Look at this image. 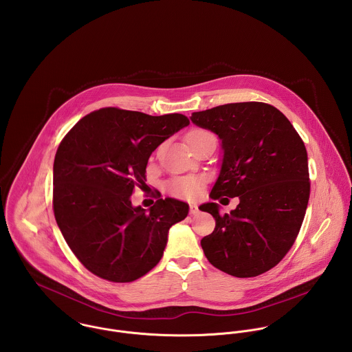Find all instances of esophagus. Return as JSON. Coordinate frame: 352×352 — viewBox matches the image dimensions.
Here are the masks:
<instances>
[{
	"label": "esophagus",
	"mask_w": 352,
	"mask_h": 352,
	"mask_svg": "<svg viewBox=\"0 0 352 352\" xmlns=\"http://www.w3.org/2000/svg\"><path fill=\"white\" fill-rule=\"evenodd\" d=\"M198 211H199L198 206H197L195 203H191V204H190V212H191L192 215H195V214H198Z\"/></svg>",
	"instance_id": "1"
}]
</instances>
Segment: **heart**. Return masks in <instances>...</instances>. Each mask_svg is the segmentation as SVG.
Returning a JSON list of instances; mask_svg holds the SVG:
<instances>
[{
  "label": "heart",
  "instance_id": "b5f03b06",
  "mask_svg": "<svg viewBox=\"0 0 352 352\" xmlns=\"http://www.w3.org/2000/svg\"><path fill=\"white\" fill-rule=\"evenodd\" d=\"M206 135H211L206 130H192L187 135V142H191L194 140H198ZM203 177L201 176H182L175 177L166 184L168 192L179 199H194L199 197L203 188Z\"/></svg>",
  "mask_w": 352,
  "mask_h": 352
}]
</instances>
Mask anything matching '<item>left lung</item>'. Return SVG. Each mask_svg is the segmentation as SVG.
<instances>
[{"label":"left lung","mask_w":352,"mask_h":352,"mask_svg":"<svg viewBox=\"0 0 352 352\" xmlns=\"http://www.w3.org/2000/svg\"><path fill=\"white\" fill-rule=\"evenodd\" d=\"M190 119L221 140L210 198L240 199L229 214L214 201L199 207L215 218L214 232L201 239L203 252L229 275L257 276L285 257L301 229L310 194L301 137L279 109L257 101L214 107Z\"/></svg>","instance_id":"left-lung-1"}]
</instances>
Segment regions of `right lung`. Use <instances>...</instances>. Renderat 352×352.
<instances>
[{
    "label": "right lung",
    "mask_w": 352,
    "mask_h": 352,
    "mask_svg": "<svg viewBox=\"0 0 352 352\" xmlns=\"http://www.w3.org/2000/svg\"><path fill=\"white\" fill-rule=\"evenodd\" d=\"M190 124L182 113L151 116L101 108L84 116L62 140L54 160V215L77 258L102 279L126 283L161 260L172 225L188 204L158 199L149 210L133 206L146 184L151 153Z\"/></svg>",
    "instance_id": "obj_1"
}]
</instances>
